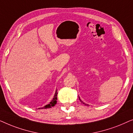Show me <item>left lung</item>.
Listing matches in <instances>:
<instances>
[{"mask_svg":"<svg viewBox=\"0 0 133 133\" xmlns=\"http://www.w3.org/2000/svg\"><path fill=\"white\" fill-rule=\"evenodd\" d=\"M79 100H80V101H81V102L83 103V104H84V105H87V104H85V103L84 102H82V101H81V99H80V97H79Z\"/></svg>","mask_w":133,"mask_h":133,"instance_id":"obj_1","label":"left lung"}]
</instances>
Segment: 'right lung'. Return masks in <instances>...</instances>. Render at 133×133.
<instances>
[{
    "label": "right lung",
    "instance_id": "obj_1",
    "mask_svg": "<svg viewBox=\"0 0 133 133\" xmlns=\"http://www.w3.org/2000/svg\"><path fill=\"white\" fill-rule=\"evenodd\" d=\"M57 90H56V92H55V94H54V97H53V99H52V101H51L50 102L48 103V104L46 105L45 106H44L43 107H42V108H39V109L50 108H51V107H54V105H55L56 103H57Z\"/></svg>",
    "mask_w": 133,
    "mask_h": 133
}]
</instances>
